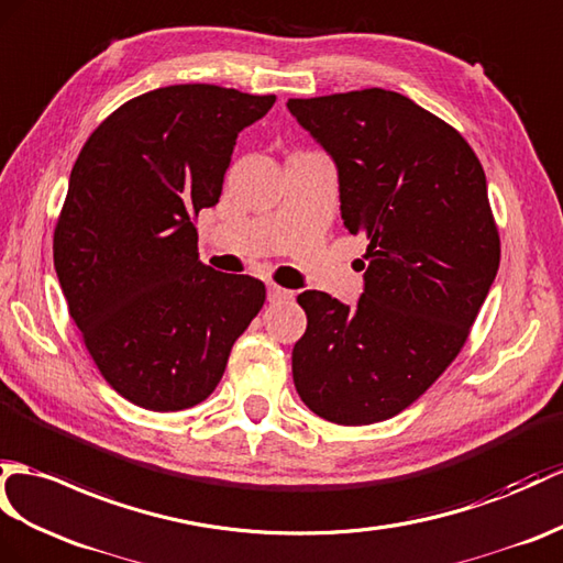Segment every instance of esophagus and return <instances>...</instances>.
Returning a JSON list of instances; mask_svg holds the SVG:
<instances>
[{"mask_svg":"<svg viewBox=\"0 0 563 563\" xmlns=\"http://www.w3.org/2000/svg\"><path fill=\"white\" fill-rule=\"evenodd\" d=\"M285 299H292V292L285 290V287L271 283L268 285V302H285Z\"/></svg>","mask_w":563,"mask_h":563,"instance_id":"esophagus-1","label":"esophagus"}]
</instances>
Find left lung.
Listing matches in <instances>:
<instances>
[{"mask_svg":"<svg viewBox=\"0 0 563 563\" xmlns=\"http://www.w3.org/2000/svg\"><path fill=\"white\" fill-rule=\"evenodd\" d=\"M287 110L333 158L345 228L367 240L355 307L297 297L295 388L329 422H382L446 372L499 271L485 169L453 126L394 90L290 98Z\"/></svg>","mask_w":563,"mask_h":563,"instance_id":"8db88e82","label":"left lung"}]
</instances>
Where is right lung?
<instances>
[{
  "label": "right lung",
  "mask_w": 563,
  "mask_h": 563,
  "mask_svg": "<svg viewBox=\"0 0 563 563\" xmlns=\"http://www.w3.org/2000/svg\"><path fill=\"white\" fill-rule=\"evenodd\" d=\"M273 102L211 84L155 88L117 108L74 163L55 271L104 382L139 408L211 396L264 307V283L201 264L194 220L218 203L238 134Z\"/></svg>",
  "instance_id": "add662e5"
}]
</instances>
